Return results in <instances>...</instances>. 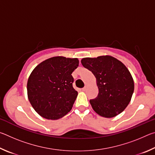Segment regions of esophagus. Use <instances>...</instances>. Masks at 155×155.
Segmentation results:
<instances>
[{"instance_id": "1", "label": "esophagus", "mask_w": 155, "mask_h": 155, "mask_svg": "<svg viewBox=\"0 0 155 155\" xmlns=\"http://www.w3.org/2000/svg\"><path fill=\"white\" fill-rule=\"evenodd\" d=\"M86 90H87V86H85V87H83V88L82 89V90H83V91H85Z\"/></svg>"}]
</instances>
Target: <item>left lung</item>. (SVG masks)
Wrapping results in <instances>:
<instances>
[{
  "instance_id": "8db88e82",
  "label": "left lung",
  "mask_w": 155,
  "mask_h": 155,
  "mask_svg": "<svg viewBox=\"0 0 155 155\" xmlns=\"http://www.w3.org/2000/svg\"><path fill=\"white\" fill-rule=\"evenodd\" d=\"M83 67L92 72L96 80L98 94L90 100L97 114L111 118L124 111L134 91V81L126 65L110 55L81 59Z\"/></svg>"
}]
</instances>
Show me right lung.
Masks as SVG:
<instances>
[{
	"label": "right lung",
	"mask_w": 155,
	"mask_h": 155,
	"mask_svg": "<svg viewBox=\"0 0 155 155\" xmlns=\"http://www.w3.org/2000/svg\"><path fill=\"white\" fill-rule=\"evenodd\" d=\"M78 64L77 58L56 56L44 60L31 72L27 81V96L40 116L56 120L70 111L78 96L72 87L71 74Z\"/></svg>",
	"instance_id": "obj_1"
}]
</instances>
